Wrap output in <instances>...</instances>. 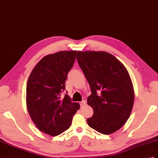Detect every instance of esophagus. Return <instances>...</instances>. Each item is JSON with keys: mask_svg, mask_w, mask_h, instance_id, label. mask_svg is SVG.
Here are the masks:
<instances>
[{"mask_svg": "<svg viewBox=\"0 0 158 158\" xmlns=\"http://www.w3.org/2000/svg\"><path fill=\"white\" fill-rule=\"evenodd\" d=\"M86 104V100H83L82 102H80V105H81V107H83Z\"/></svg>", "mask_w": 158, "mask_h": 158, "instance_id": "esophagus-1", "label": "esophagus"}]
</instances>
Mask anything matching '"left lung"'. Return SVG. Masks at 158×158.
<instances>
[{
  "instance_id": "left-lung-1",
  "label": "left lung",
  "mask_w": 158,
  "mask_h": 158,
  "mask_svg": "<svg viewBox=\"0 0 158 158\" xmlns=\"http://www.w3.org/2000/svg\"><path fill=\"white\" fill-rule=\"evenodd\" d=\"M77 59L89 84L87 104L94 110L88 125L104 135L119 130L129 119L135 99L129 73L112 54L104 51H77Z\"/></svg>"
}]
</instances>
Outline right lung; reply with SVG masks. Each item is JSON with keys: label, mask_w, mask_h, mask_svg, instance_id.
Masks as SVG:
<instances>
[{"label": "right lung", "mask_w": 158, "mask_h": 158, "mask_svg": "<svg viewBox=\"0 0 158 158\" xmlns=\"http://www.w3.org/2000/svg\"><path fill=\"white\" fill-rule=\"evenodd\" d=\"M76 50L46 55L33 69L27 83L26 104L29 116L38 129L57 136L70 127L80 105L72 102L65 89V81L76 58Z\"/></svg>", "instance_id": "obj_1"}]
</instances>
